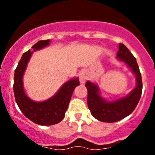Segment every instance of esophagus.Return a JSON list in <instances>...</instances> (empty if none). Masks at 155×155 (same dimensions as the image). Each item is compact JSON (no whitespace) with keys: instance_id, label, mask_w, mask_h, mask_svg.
<instances>
[{"instance_id":"obj_1","label":"esophagus","mask_w":155,"mask_h":155,"mask_svg":"<svg viewBox=\"0 0 155 155\" xmlns=\"http://www.w3.org/2000/svg\"><path fill=\"white\" fill-rule=\"evenodd\" d=\"M87 79V73H85V71L81 72L80 76H79V81H80L81 83H85V82H86Z\"/></svg>"}]
</instances>
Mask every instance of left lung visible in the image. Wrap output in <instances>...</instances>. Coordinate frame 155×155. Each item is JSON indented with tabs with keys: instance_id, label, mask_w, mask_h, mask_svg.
Returning a JSON list of instances; mask_svg holds the SVG:
<instances>
[{
	"instance_id": "8db88e82",
	"label": "left lung",
	"mask_w": 155,
	"mask_h": 155,
	"mask_svg": "<svg viewBox=\"0 0 155 155\" xmlns=\"http://www.w3.org/2000/svg\"><path fill=\"white\" fill-rule=\"evenodd\" d=\"M118 47L119 50L117 53V58L125 62L136 75L137 86L127 96L113 102H108L100 96L98 87L96 85L91 82H86L87 107L91 115L103 122H115L132 113L140 101L143 91L141 73L136 58L123 43H119Z\"/></svg>"
}]
</instances>
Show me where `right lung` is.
Instances as JSON below:
<instances>
[{
	"mask_svg": "<svg viewBox=\"0 0 155 155\" xmlns=\"http://www.w3.org/2000/svg\"><path fill=\"white\" fill-rule=\"evenodd\" d=\"M49 44V40H40L32 49L25 52L15 70L13 91L15 102L25 116L40 125H52L59 123L65 116L69 103L75 87L79 85L78 78L64 84L54 96L43 102H34L26 96L23 88L22 77L33 51Z\"/></svg>",
	"mask_w": 155,
	"mask_h": 155,
	"instance_id": "add662e5",
	"label": "right lung"
}]
</instances>
